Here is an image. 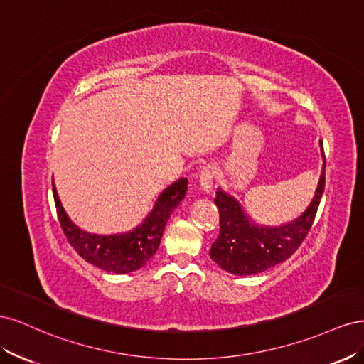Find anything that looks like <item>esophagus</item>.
<instances>
[{"mask_svg":"<svg viewBox=\"0 0 364 364\" xmlns=\"http://www.w3.org/2000/svg\"><path fill=\"white\" fill-rule=\"evenodd\" d=\"M202 190L209 193L213 190V185L215 182V168L211 167V165H206V167L202 168L200 171V178H199Z\"/></svg>","mask_w":364,"mask_h":364,"instance_id":"1","label":"esophagus"}]
</instances>
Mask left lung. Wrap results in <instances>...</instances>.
<instances>
[{"instance_id":"1","label":"left lung","mask_w":364,"mask_h":364,"mask_svg":"<svg viewBox=\"0 0 364 364\" xmlns=\"http://www.w3.org/2000/svg\"><path fill=\"white\" fill-rule=\"evenodd\" d=\"M322 156L325 159L323 144ZM325 190V162L314 199L299 217L278 228L257 226L241 211L238 202L218 188L214 203L220 214V234L209 255L223 270L246 277L267 270L290 258L311 229Z\"/></svg>"}]
</instances>
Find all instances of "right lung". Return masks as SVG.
Instances as JSON below:
<instances>
[{"instance_id":"add662e5","label":"right lung","mask_w":364,"mask_h":364,"mask_svg":"<svg viewBox=\"0 0 364 364\" xmlns=\"http://www.w3.org/2000/svg\"><path fill=\"white\" fill-rule=\"evenodd\" d=\"M188 179H179L165 190L149 217L136 229L121 235H95L77 228L65 214L59 196L53 183V196L56 203L59 223L68 243L79 255L95 267L112 273H130L144 267L155 255L164 229L174 208L181 203L186 193Z\"/></svg>"}]
</instances>
